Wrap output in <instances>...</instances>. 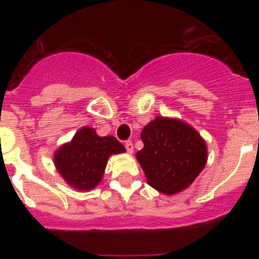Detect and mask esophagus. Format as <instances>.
<instances>
[{"label":"esophagus","instance_id":"1","mask_svg":"<svg viewBox=\"0 0 259 259\" xmlns=\"http://www.w3.org/2000/svg\"><path fill=\"white\" fill-rule=\"evenodd\" d=\"M125 148H126V152H127V153H133L134 152V146H133V142L130 141V140H127V141L125 142Z\"/></svg>","mask_w":259,"mask_h":259}]
</instances>
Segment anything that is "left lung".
I'll list each match as a JSON object with an SVG mask.
<instances>
[{
  "label": "left lung",
  "mask_w": 259,
  "mask_h": 259,
  "mask_svg": "<svg viewBox=\"0 0 259 259\" xmlns=\"http://www.w3.org/2000/svg\"><path fill=\"white\" fill-rule=\"evenodd\" d=\"M144 148L136 157L150 187L166 195L192 184L207 162L200 134L184 122L157 117L141 133Z\"/></svg>",
  "instance_id": "obj_1"
}]
</instances>
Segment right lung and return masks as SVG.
Wrapping results in <instances>:
<instances>
[{"label": "right lung", "instance_id": "obj_1", "mask_svg": "<svg viewBox=\"0 0 259 259\" xmlns=\"http://www.w3.org/2000/svg\"><path fill=\"white\" fill-rule=\"evenodd\" d=\"M123 152V145L113 136L99 137L91 127H83L55 153V165L71 187L89 191L102 180L107 158Z\"/></svg>", "mask_w": 259, "mask_h": 259}]
</instances>
